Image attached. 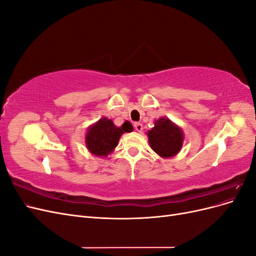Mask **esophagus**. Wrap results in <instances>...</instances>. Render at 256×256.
<instances>
[{
  "instance_id": "34e87169",
  "label": "esophagus",
  "mask_w": 256,
  "mask_h": 256,
  "mask_svg": "<svg viewBox=\"0 0 256 256\" xmlns=\"http://www.w3.org/2000/svg\"><path fill=\"white\" fill-rule=\"evenodd\" d=\"M134 129L136 130V131H138V132H141V131L143 130V125L141 122H134Z\"/></svg>"
}]
</instances>
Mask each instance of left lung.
<instances>
[{
  "label": "left lung",
  "instance_id": "left-lung-1",
  "mask_svg": "<svg viewBox=\"0 0 256 256\" xmlns=\"http://www.w3.org/2000/svg\"><path fill=\"white\" fill-rule=\"evenodd\" d=\"M148 141L152 148L159 156L168 158L180 150L182 132L180 127L164 118L154 122V127L148 131Z\"/></svg>",
  "mask_w": 256,
  "mask_h": 256
}]
</instances>
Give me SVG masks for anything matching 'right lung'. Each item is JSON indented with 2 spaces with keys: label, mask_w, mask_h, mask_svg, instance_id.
I'll use <instances>...</instances> for the list:
<instances>
[{
  "label": "right lung",
  "mask_w": 256,
  "mask_h": 256,
  "mask_svg": "<svg viewBox=\"0 0 256 256\" xmlns=\"http://www.w3.org/2000/svg\"><path fill=\"white\" fill-rule=\"evenodd\" d=\"M131 130L132 126L128 122L122 127H116L111 120L104 118L88 129L85 141L92 154L96 156H106L118 146L120 136Z\"/></svg>",
  "instance_id": "obj_1"
}]
</instances>
